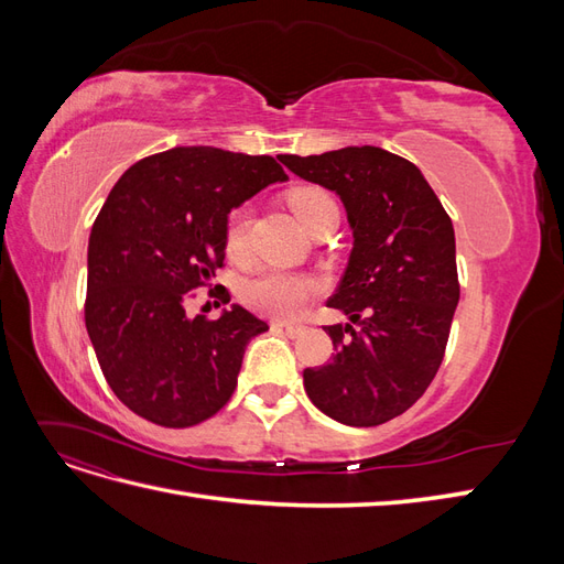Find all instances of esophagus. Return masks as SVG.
<instances>
[{
    "label": "esophagus",
    "mask_w": 564,
    "mask_h": 564,
    "mask_svg": "<svg viewBox=\"0 0 564 564\" xmlns=\"http://www.w3.org/2000/svg\"><path fill=\"white\" fill-rule=\"evenodd\" d=\"M275 329L284 332L289 338H299V336H303V334H305V327H303V324H282V322H278V324H275Z\"/></svg>",
    "instance_id": "esophagus-1"
}]
</instances>
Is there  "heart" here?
Segmentation results:
<instances>
[{"mask_svg":"<svg viewBox=\"0 0 564 564\" xmlns=\"http://www.w3.org/2000/svg\"><path fill=\"white\" fill-rule=\"evenodd\" d=\"M289 207L294 209L301 224L311 230L324 214L336 209V202L327 191H322V187L305 185L289 193ZM249 228L251 207L249 204H240V207H235L228 214L224 228L226 249L235 259H240L247 251ZM319 280L315 275H308V272L263 270L245 284L242 299L251 311L265 317L294 319L305 311V305L319 294Z\"/></svg>","mask_w":564,"mask_h":564,"instance_id":"heart-1","label":"heart"}]
</instances>
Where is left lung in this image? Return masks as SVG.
<instances>
[{"label": "left lung", "mask_w": 564, "mask_h": 564, "mask_svg": "<svg viewBox=\"0 0 564 564\" xmlns=\"http://www.w3.org/2000/svg\"><path fill=\"white\" fill-rule=\"evenodd\" d=\"M280 160L340 197L355 237L327 305L358 327H324L336 352L303 371L305 392L340 423L381 425L423 395L445 357L460 294L452 218L416 164L388 150L362 145Z\"/></svg>", "instance_id": "8db88e82"}]
</instances>
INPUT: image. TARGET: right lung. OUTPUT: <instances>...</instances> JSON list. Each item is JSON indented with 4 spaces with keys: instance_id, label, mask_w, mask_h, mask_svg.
I'll use <instances>...</instances> for the list:
<instances>
[{
    "instance_id": "obj_1",
    "label": "right lung",
    "mask_w": 564,
    "mask_h": 564,
    "mask_svg": "<svg viewBox=\"0 0 564 564\" xmlns=\"http://www.w3.org/2000/svg\"><path fill=\"white\" fill-rule=\"evenodd\" d=\"M275 181L286 174L270 155L193 145L143 158L115 183L89 237L84 322L133 414L191 429L232 398L245 348L268 324L240 305L191 319L185 301L224 268L230 209Z\"/></svg>"
}]
</instances>
